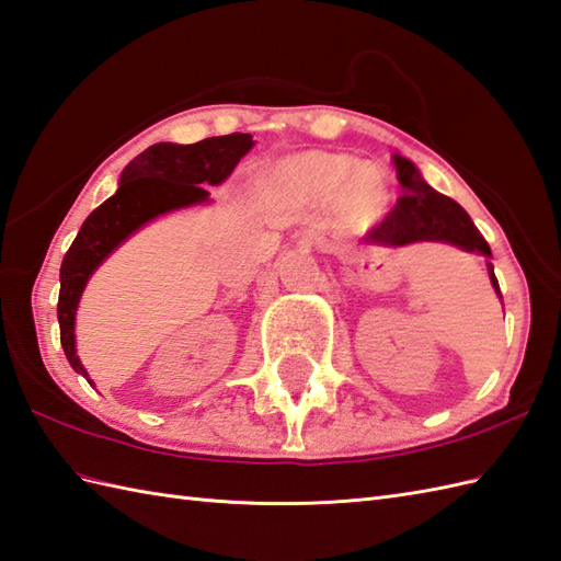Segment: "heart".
I'll list each match as a JSON object with an SVG mask.
<instances>
[{
    "label": "heart",
    "instance_id": "obj_1",
    "mask_svg": "<svg viewBox=\"0 0 561 561\" xmlns=\"http://www.w3.org/2000/svg\"><path fill=\"white\" fill-rule=\"evenodd\" d=\"M271 186L297 202H333L335 214L353 226L375 222L391 198V178L386 168L327 151L285 160L273 170Z\"/></svg>",
    "mask_w": 561,
    "mask_h": 561
}]
</instances>
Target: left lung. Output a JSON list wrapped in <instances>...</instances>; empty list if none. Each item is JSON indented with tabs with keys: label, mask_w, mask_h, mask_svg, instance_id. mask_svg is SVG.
<instances>
[{
	"label": "left lung",
	"mask_w": 561,
	"mask_h": 561,
	"mask_svg": "<svg viewBox=\"0 0 561 561\" xmlns=\"http://www.w3.org/2000/svg\"><path fill=\"white\" fill-rule=\"evenodd\" d=\"M393 163L396 178L403 186V196L398 198L396 206L389 210V216H386L377 228L369 230L367 240L383 247H403L413 242H446L466 249V252L492 256L490 244L484 242V238L478 232L476 222L470 220V216L454 202V198L434 192L408 158L393 156ZM488 268L492 288L502 300V290L500 283H496L492 264H488Z\"/></svg>",
	"instance_id": "8db88e82"
}]
</instances>
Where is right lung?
I'll return each instance as SVG.
<instances>
[{"instance_id":"1","label":"right lung","mask_w":561,"mask_h":561,"mask_svg":"<svg viewBox=\"0 0 561 561\" xmlns=\"http://www.w3.org/2000/svg\"><path fill=\"white\" fill-rule=\"evenodd\" d=\"M254 146L252 134L210 136L198 144H153L122 170L119 190L83 220L59 268V341L69 365L89 379L77 357L73 319L93 271L131 232L170 210L208 202L206 186L230 178L240 158ZM91 381V379H89Z\"/></svg>"}]
</instances>
